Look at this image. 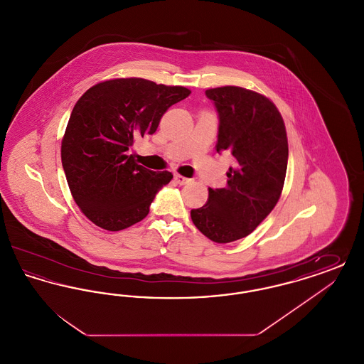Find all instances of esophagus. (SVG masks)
I'll return each mask as SVG.
<instances>
[{"instance_id": "34e87169", "label": "esophagus", "mask_w": 364, "mask_h": 364, "mask_svg": "<svg viewBox=\"0 0 364 364\" xmlns=\"http://www.w3.org/2000/svg\"><path fill=\"white\" fill-rule=\"evenodd\" d=\"M174 180H176V183L180 184V186H184V184H187V183L190 181V178H187V177L177 173L174 174Z\"/></svg>"}]
</instances>
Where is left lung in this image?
<instances>
[{"instance_id": "obj_1", "label": "left lung", "mask_w": 364, "mask_h": 364, "mask_svg": "<svg viewBox=\"0 0 364 364\" xmlns=\"http://www.w3.org/2000/svg\"><path fill=\"white\" fill-rule=\"evenodd\" d=\"M206 97L220 120L217 153H230L235 166L225 188H208L206 205L191 210V218L211 242H236L277 205L288 166L285 124L276 105L255 91L218 87Z\"/></svg>"}]
</instances>
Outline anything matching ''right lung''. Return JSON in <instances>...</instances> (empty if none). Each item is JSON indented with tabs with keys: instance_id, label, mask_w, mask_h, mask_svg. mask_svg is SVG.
I'll return each mask as SVG.
<instances>
[{
	"instance_id": "add662e5",
	"label": "right lung",
	"mask_w": 364,
	"mask_h": 364,
	"mask_svg": "<svg viewBox=\"0 0 364 364\" xmlns=\"http://www.w3.org/2000/svg\"><path fill=\"white\" fill-rule=\"evenodd\" d=\"M190 94L186 87L129 77L98 83L80 97L61 143V162L70 193L91 223L116 232L149 214L173 174L138 165L129 150Z\"/></svg>"
}]
</instances>
